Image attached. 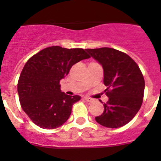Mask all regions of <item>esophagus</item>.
Wrapping results in <instances>:
<instances>
[{"instance_id":"obj_1","label":"esophagus","mask_w":161,"mask_h":161,"mask_svg":"<svg viewBox=\"0 0 161 161\" xmlns=\"http://www.w3.org/2000/svg\"><path fill=\"white\" fill-rule=\"evenodd\" d=\"M84 99H85L86 102H93V99H92V98H90V97H84Z\"/></svg>"}]
</instances>
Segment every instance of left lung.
<instances>
[{"label": "left lung", "mask_w": 161, "mask_h": 161, "mask_svg": "<svg viewBox=\"0 0 161 161\" xmlns=\"http://www.w3.org/2000/svg\"><path fill=\"white\" fill-rule=\"evenodd\" d=\"M102 66L105 90L109 100L104 112L95 118L97 123L109 128L123 126L136 116L141 107L144 79L137 64L126 53L114 48L85 50Z\"/></svg>", "instance_id": "obj_1"}]
</instances>
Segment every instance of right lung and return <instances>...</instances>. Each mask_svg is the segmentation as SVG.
Wrapping results in <instances>:
<instances>
[{
	"label": "right lung",
	"instance_id": "1",
	"mask_svg": "<svg viewBox=\"0 0 161 161\" xmlns=\"http://www.w3.org/2000/svg\"><path fill=\"white\" fill-rule=\"evenodd\" d=\"M90 57L81 48L47 47L30 58L22 69L18 93L22 109L34 123L43 129L62 126L80 96H69L60 89L59 81L72 65Z\"/></svg>",
	"mask_w": 161,
	"mask_h": 161
}]
</instances>
